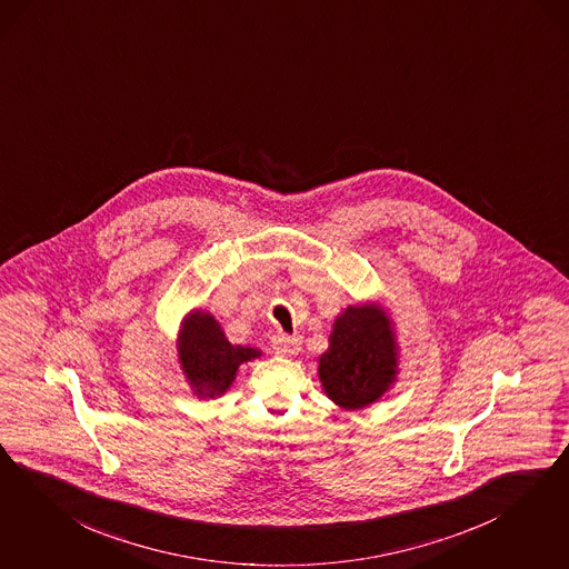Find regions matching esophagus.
Listing matches in <instances>:
<instances>
[{"mask_svg":"<svg viewBox=\"0 0 569 569\" xmlns=\"http://www.w3.org/2000/svg\"><path fill=\"white\" fill-rule=\"evenodd\" d=\"M272 348L280 356H293L301 349V337H291V335H274L272 337Z\"/></svg>","mask_w":569,"mask_h":569,"instance_id":"esophagus-1","label":"esophagus"}]
</instances>
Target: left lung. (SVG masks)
Instances as JSON below:
<instances>
[{
    "instance_id": "1",
    "label": "left lung",
    "mask_w": 569,
    "mask_h": 569,
    "mask_svg": "<svg viewBox=\"0 0 569 569\" xmlns=\"http://www.w3.org/2000/svg\"><path fill=\"white\" fill-rule=\"evenodd\" d=\"M318 377L325 393L346 410L377 402L396 383L398 343L383 308L358 303L337 316Z\"/></svg>"
}]
</instances>
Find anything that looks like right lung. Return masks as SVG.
I'll list each match as a JSON object with an SVG mask.
<instances>
[{"label": "right lung", "mask_w": 569, "mask_h": 569, "mask_svg": "<svg viewBox=\"0 0 569 569\" xmlns=\"http://www.w3.org/2000/svg\"><path fill=\"white\" fill-rule=\"evenodd\" d=\"M259 356V349L232 346L211 313L194 310L183 318L178 358L197 398H220L234 383L240 365Z\"/></svg>", "instance_id": "right-lung-1"}]
</instances>
